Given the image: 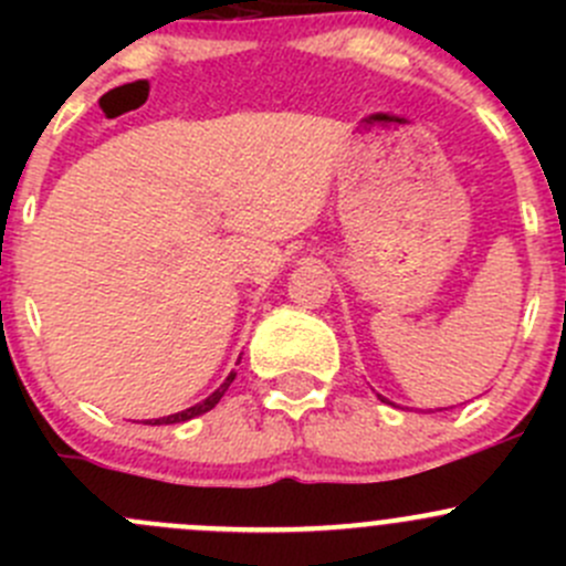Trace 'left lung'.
I'll use <instances>...</instances> for the list:
<instances>
[{"label": "left lung", "instance_id": "1", "mask_svg": "<svg viewBox=\"0 0 566 566\" xmlns=\"http://www.w3.org/2000/svg\"><path fill=\"white\" fill-rule=\"evenodd\" d=\"M378 397H380V394H378ZM380 399H384V402H389V399H386V397H380ZM389 405H394V402H389Z\"/></svg>", "mask_w": 566, "mask_h": 566}]
</instances>
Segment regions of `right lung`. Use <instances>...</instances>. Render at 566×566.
Returning a JSON list of instances; mask_svg holds the SVG:
<instances>
[{"label": "right lung", "instance_id": "right-lung-1", "mask_svg": "<svg viewBox=\"0 0 566 566\" xmlns=\"http://www.w3.org/2000/svg\"><path fill=\"white\" fill-rule=\"evenodd\" d=\"M235 369H232L230 375H227V380L224 384L219 386V389H216L213 394H210V397H205L202 402H197V405H191V408H186V410H180V413H172V416H161V419H150V424H180V421H188V419H197V416H202V413H208V410H213L216 405H219V399L224 397V391L230 389V384L232 380H235Z\"/></svg>", "mask_w": 566, "mask_h": 566}]
</instances>
